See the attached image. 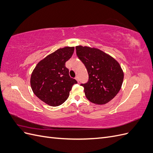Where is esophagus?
<instances>
[{
  "label": "esophagus",
  "mask_w": 153,
  "mask_h": 153,
  "mask_svg": "<svg viewBox=\"0 0 153 153\" xmlns=\"http://www.w3.org/2000/svg\"><path fill=\"white\" fill-rule=\"evenodd\" d=\"M75 80H76L78 82H79V79H78V76H76V77H75Z\"/></svg>",
  "instance_id": "34e87169"
}]
</instances>
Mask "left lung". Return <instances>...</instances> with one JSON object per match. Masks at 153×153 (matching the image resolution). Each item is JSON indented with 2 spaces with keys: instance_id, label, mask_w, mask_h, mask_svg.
<instances>
[{
  "instance_id": "left-lung-1",
  "label": "left lung",
  "mask_w": 153,
  "mask_h": 153,
  "mask_svg": "<svg viewBox=\"0 0 153 153\" xmlns=\"http://www.w3.org/2000/svg\"><path fill=\"white\" fill-rule=\"evenodd\" d=\"M76 50L89 74V81L81 84L86 98L96 105L107 103L117 94L123 84L124 72L119 63L98 48L79 45Z\"/></svg>"
}]
</instances>
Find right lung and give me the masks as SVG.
<instances>
[{
  "label": "right lung",
  "instance_id": "1",
  "mask_svg": "<svg viewBox=\"0 0 153 153\" xmlns=\"http://www.w3.org/2000/svg\"><path fill=\"white\" fill-rule=\"evenodd\" d=\"M75 47L59 48L40 61L32 71L30 86L34 94L52 106L62 105L68 98L72 86L77 84L69 75L66 62L70 59Z\"/></svg>",
  "mask_w": 153,
  "mask_h": 153
}]
</instances>
